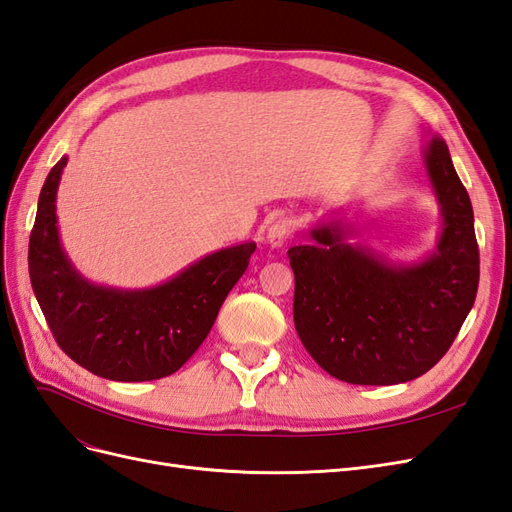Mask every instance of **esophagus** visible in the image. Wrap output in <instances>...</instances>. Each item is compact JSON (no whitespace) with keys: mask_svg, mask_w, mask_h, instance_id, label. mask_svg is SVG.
I'll use <instances>...</instances> for the list:
<instances>
[{"mask_svg":"<svg viewBox=\"0 0 512 512\" xmlns=\"http://www.w3.org/2000/svg\"><path fill=\"white\" fill-rule=\"evenodd\" d=\"M288 222L286 220H277V222H273L269 228H267V232H265V243L269 245V247H273V250H277V247H282L284 243H286V239H288Z\"/></svg>","mask_w":512,"mask_h":512,"instance_id":"esophagus-1","label":"esophagus"}]
</instances>
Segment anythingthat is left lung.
<instances>
[{
	"instance_id": "8db88e82",
	"label": "left lung",
	"mask_w": 512,
	"mask_h": 512,
	"mask_svg": "<svg viewBox=\"0 0 512 512\" xmlns=\"http://www.w3.org/2000/svg\"><path fill=\"white\" fill-rule=\"evenodd\" d=\"M440 207L436 250L389 260L350 243L344 213L307 230L288 250L294 271V327L312 359L350 384H399L423 376L451 348L478 288V245L470 196L438 134L421 147Z\"/></svg>"
}]
</instances>
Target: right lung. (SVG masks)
<instances>
[{
  "instance_id": "add662e5",
  "label": "right lung",
  "mask_w": 512,
  "mask_h": 512,
  "mask_svg": "<svg viewBox=\"0 0 512 512\" xmlns=\"http://www.w3.org/2000/svg\"><path fill=\"white\" fill-rule=\"evenodd\" d=\"M66 164L64 156L46 177L29 237V277L57 344L106 380L147 382L175 374L205 342L256 243L211 252L149 288L91 282L72 265L59 237L57 190Z\"/></svg>"
}]
</instances>
